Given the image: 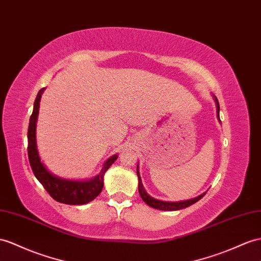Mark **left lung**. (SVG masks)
Segmentation results:
<instances>
[{
    "label": "left lung",
    "mask_w": 261,
    "mask_h": 261,
    "mask_svg": "<svg viewBox=\"0 0 261 261\" xmlns=\"http://www.w3.org/2000/svg\"><path fill=\"white\" fill-rule=\"evenodd\" d=\"M215 101H216V106H217V116L219 118V103H218V100L215 97ZM137 174H138V178H139V193H140V196L143 199V202L148 204L149 206L153 207V208H156L160 211H178V210H183L185 207H189L191 205H193L194 203L198 202V200L202 198L205 193L202 195L197 196L196 198H193L190 200H183V202H176V203H172V202H163V200H159L151 197L150 195H148V193L144 191V188L142 185V181H141V177H140L139 174V171L137 170Z\"/></svg>",
    "instance_id": "1"
}]
</instances>
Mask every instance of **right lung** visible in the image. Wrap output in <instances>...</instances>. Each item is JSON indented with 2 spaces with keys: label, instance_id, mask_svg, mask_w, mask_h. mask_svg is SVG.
<instances>
[{
  "label": "right lung",
  "instance_id": "add662e5",
  "mask_svg": "<svg viewBox=\"0 0 261 261\" xmlns=\"http://www.w3.org/2000/svg\"><path fill=\"white\" fill-rule=\"evenodd\" d=\"M44 88L38 91L35 102L34 109H33L32 116L30 118L29 131H28V154L31 168L33 173L36 176L44 189L47 191L48 194L55 200L63 204L68 205H83L91 202L95 199L103 188V174L105 172L110 168V165L116 161L117 155H113L108 161L103 164V168L99 175L96 176L91 181L87 182H78V181H68V179L59 178L55 175L50 174L41 162V159L38 156L37 146H36V121L38 116L39 101H41L42 92Z\"/></svg>",
  "mask_w": 261,
  "mask_h": 261
}]
</instances>
